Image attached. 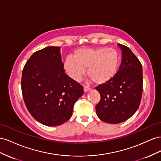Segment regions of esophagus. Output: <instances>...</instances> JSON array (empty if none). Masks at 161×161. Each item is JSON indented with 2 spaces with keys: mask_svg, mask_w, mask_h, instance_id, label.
<instances>
[{
  "mask_svg": "<svg viewBox=\"0 0 161 161\" xmlns=\"http://www.w3.org/2000/svg\"><path fill=\"white\" fill-rule=\"evenodd\" d=\"M91 90L90 88H89L88 86H84V92H88V91H90Z\"/></svg>",
  "mask_w": 161,
  "mask_h": 161,
  "instance_id": "esophagus-1",
  "label": "esophagus"
}]
</instances>
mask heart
<instances>
[{"label":"heart","mask_w":161,"mask_h":161,"mask_svg":"<svg viewBox=\"0 0 161 161\" xmlns=\"http://www.w3.org/2000/svg\"><path fill=\"white\" fill-rule=\"evenodd\" d=\"M120 64V56L114 49L83 48L74 51V57L67 56L63 67L71 79L80 80L87 74L94 84H103L114 77Z\"/></svg>","instance_id":"heart-1"}]
</instances>
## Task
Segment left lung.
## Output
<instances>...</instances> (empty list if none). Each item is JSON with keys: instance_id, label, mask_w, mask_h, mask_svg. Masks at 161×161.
<instances>
[{"instance_id": "1", "label": "left lung", "mask_w": 161, "mask_h": 161, "mask_svg": "<svg viewBox=\"0 0 161 161\" xmlns=\"http://www.w3.org/2000/svg\"><path fill=\"white\" fill-rule=\"evenodd\" d=\"M118 45L122 53L119 71L112 80L95 88L100 94V102L96 106L97 116L111 124L125 121L136 112L143 90L140 61L126 46Z\"/></svg>"}]
</instances>
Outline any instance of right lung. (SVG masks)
I'll return each mask as SVG.
<instances>
[{
    "mask_svg": "<svg viewBox=\"0 0 161 161\" xmlns=\"http://www.w3.org/2000/svg\"><path fill=\"white\" fill-rule=\"evenodd\" d=\"M60 49L48 47L35 52L22 72L25 106L36 121L47 126L68 121L75 102L84 94L83 86L65 73Z\"/></svg>",
    "mask_w": 161,
    "mask_h": 161,
    "instance_id": "obj_1",
    "label": "right lung"
}]
</instances>
